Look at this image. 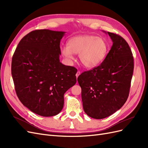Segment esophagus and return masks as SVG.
I'll use <instances>...</instances> for the list:
<instances>
[{"instance_id":"34e87169","label":"esophagus","mask_w":148,"mask_h":148,"mask_svg":"<svg viewBox=\"0 0 148 148\" xmlns=\"http://www.w3.org/2000/svg\"><path fill=\"white\" fill-rule=\"evenodd\" d=\"M80 73H81V72H80L79 71H77V74H76V77H77V78L78 77V76L80 75Z\"/></svg>"}]
</instances>
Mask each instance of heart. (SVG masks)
<instances>
[{"label":"heart","instance_id":"heart-1","mask_svg":"<svg viewBox=\"0 0 148 148\" xmlns=\"http://www.w3.org/2000/svg\"><path fill=\"white\" fill-rule=\"evenodd\" d=\"M108 51V44L104 38L88 34L71 38L67 46L60 48L62 56L69 60L74 59L73 54H79L80 62L88 69L99 66L105 60Z\"/></svg>","mask_w":148,"mask_h":148}]
</instances>
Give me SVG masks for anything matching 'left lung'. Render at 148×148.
<instances>
[{"mask_svg":"<svg viewBox=\"0 0 148 148\" xmlns=\"http://www.w3.org/2000/svg\"><path fill=\"white\" fill-rule=\"evenodd\" d=\"M112 46L102 64L78 77L84 112L102 119L119 110L129 95L134 62L130 48L120 36L110 32Z\"/></svg>","mask_w":148,"mask_h":148,"instance_id":"obj_1","label":"left lung"}]
</instances>
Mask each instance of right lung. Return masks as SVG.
Instances as JSON below:
<instances>
[{
  "label": "right lung",
  "instance_id": "obj_1",
  "mask_svg": "<svg viewBox=\"0 0 148 148\" xmlns=\"http://www.w3.org/2000/svg\"><path fill=\"white\" fill-rule=\"evenodd\" d=\"M64 31H33L21 39L12 61L18 97L26 107L43 117L63 109L64 95L77 82V69L60 62Z\"/></svg>",
  "mask_w": 148,
  "mask_h": 148
}]
</instances>
